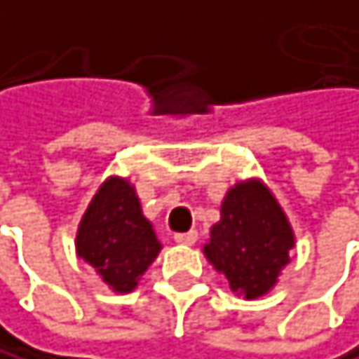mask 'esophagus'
I'll return each instance as SVG.
<instances>
[{
    "instance_id": "1",
    "label": "esophagus",
    "mask_w": 359,
    "mask_h": 359,
    "mask_svg": "<svg viewBox=\"0 0 359 359\" xmlns=\"http://www.w3.org/2000/svg\"><path fill=\"white\" fill-rule=\"evenodd\" d=\"M175 241L180 245H193L197 241V232L191 230V232H182V234H175Z\"/></svg>"
}]
</instances>
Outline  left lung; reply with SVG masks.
<instances>
[{
	"mask_svg": "<svg viewBox=\"0 0 359 359\" xmlns=\"http://www.w3.org/2000/svg\"><path fill=\"white\" fill-rule=\"evenodd\" d=\"M292 248L294 230L280 203L261 180H248L226 193L203 255L232 292L255 300L276 285Z\"/></svg>",
	"mask_w": 359,
	"mask_h": 359,
	"instance_id": "left-lung-1",
	"label": "left lung"
}]
</instances>
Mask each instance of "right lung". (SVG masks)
Segmentation results:
<instances>
[{"mask_svg": "<svg viewBox=\"0 0 359 359\" xmlns=\"http://www.w3.org/2000/svg\"><path fill=\"white\" fill-rule=\"evenodd\" d=\"M162 243L125 177H107L79 224L76 255L118 294H129L160 255Z\"/></svg>", "mask_w": 359, "mask_h": 359, "instance_id": "add662e5", "label": "right lung"}]
</instances>
